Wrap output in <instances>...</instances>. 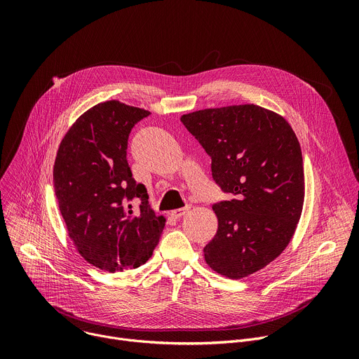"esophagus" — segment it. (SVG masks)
<instances>
[{"label":"esophagus","mask_w":359,"mask_h":359,"mask_svg":"<svg viewBox=\"0 0 359 359\" xmlns=\"http://www.w3.org/2000/svg\"><path fill=\"white\" fill-rule=\"evenodd\" d=\"M190 209H191V206H190V204H187V206H184V208L172 210V212H170V216H172L173 219H180V217H183L186 213H189Z\"/></svg>","instance_id":"obj_1"}]
</instances>
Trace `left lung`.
I'll return each instance as SVG.
<instances>
[{
	"label": "left lung",
	"instance_id": "left-lung-1",
	"mask_svg": "<svg viewBox=\"0 0 359 359\" xmlns=\"http://www.w3.org/2000/svg\"><path fill=\"white\" fill-rule=\"evenodd\" d=\"M212 158V175L234 198L213 204L217 233L204 247L216 273L238 280L285 250L304 204L299 142L278 114L257 105L196 111L180 118Z\"/></svg>",
	"mask_w": 359,
	"mask_h": 359
}]
</instances>
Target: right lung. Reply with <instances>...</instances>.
Segmentation results:
<instances>
[{
	"label": "right lung",
	"instance_id": "obj_1",
	"mask_svg": "<svg viewBox=\"0 0 359 359\" xmlns=\"http://www.w3.org/2000/svg\"><path fill=\"white\" fill-rule=\"evenodd\" d=\"M149 115L119 100L102 102L76 119L57 153L54 187L68 236L88 263L109 273L144 264L166 223L126 161L129 133Z\"/></svg>",
	"mask_w": 359,
	"mask_h": 359
}]
</instances>
